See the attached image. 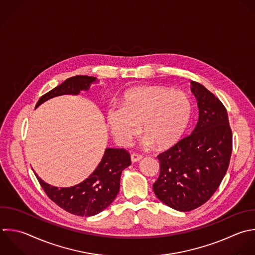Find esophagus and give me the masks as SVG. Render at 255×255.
I'll return each mask as SVG.
<instances>
[{
	"label": "esophagus",
	"mask_w": 255,
	"mask_h": 255,
	"mask_svg": "<svg viewBox=\"0 0 255 255\" xmlns=\"http://www.w3.org/2000/svg\"><path fill=\"white\" fill-rule=\"evenodd\" d=\"M141 158H142V155H140L138 153H131V155H130V159L132 162L139 161Z\"/></svg>",
	"instance_id": "obj_1"
}]
</instances>
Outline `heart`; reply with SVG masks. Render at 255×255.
<instances>
[{
  "label": "heart",
  "instance_id": "heart-1",
  "mask_svg": "<svg viewBox=\"0 0 255 255\" xmlns=\"http://www.w3.org/2000/svg\"><path fill=\"white\" fill-rule=\"evenodd\" d=\"M192 116L186 94L160 86L130 89L121 98L120 107L107 110L106 121L115 140L128 146L140 132L143 143L159 149L175 144L183 135Z\"/></svg>",
  "mask_w": 255,
  "mask_h": 255
}]
</instances>
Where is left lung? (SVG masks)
Instances as JSON below:
<instances>
[{
  "label": "left lung",
  "instance_id": "left-lung-1",
  "mask_svg": "<svg viewBox=\"0 0 255 255\" xmlns=\"http://www.w3.org/2000/svg\"><path fill=\"white\" fill-rule=\"evenodd\" d=\"M199 118L193 131L159 153L156 197L178 211L205 203L218 188L229 165L232 131L226 109L202 85L191 82Z\"/></svg>",
  "mask_w": 255,
  "mask_h": 255
}]
</instances>
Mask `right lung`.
Here are the masks:
<instances>
[{
    "label": "right lung",
    "instance_id": "add662e5",
    "mask_svg": "<svg viewBox=\"0 0 255 255\" xmlns=\"http://www.w3.org/2000/svg\"><path fill=\"white\" fill-rule=\"evenodd\" d=\"M97 78L75 76L45 94L38 101L36 108L44 102L62 95H78L88 91ZM128 151L124 148H107L105 154L94 172L83 182L61 187L44 182L37 173L36 176L46 194L61 208L79 216H92L106 209L120 191L122 171L130 164Z\"/></svg>",
    "mask_w": 255,
    "mask_h": 255
}]
</instances>
